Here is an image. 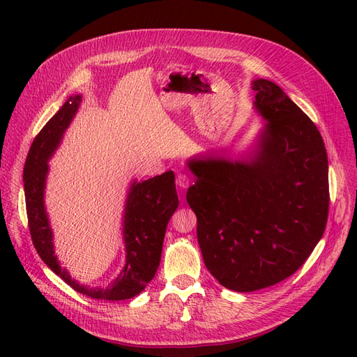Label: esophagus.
<instances>
[{
    "label": "esophagus",
    "mask_w": 357,
    "mask_h": 357,
    "mask_svg": "<svg viewBox=\"0 0 357 357\" xmlns=\"http://www.w3.org/2000/svg\"><path fill=\"white\" fill-rule=\"evenodd\" d=\"M176 183H177V186H178L180 189H186V188H189V185H190V178H189V176H186V174H183V172H180V174H177Z\"/></svg>",
    "instance_id": "obj_1"
}]
</instances>
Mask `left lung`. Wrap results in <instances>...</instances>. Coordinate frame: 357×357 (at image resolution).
Returning a JSON list of instances; mask_svg holds the SVG:
<instances>
[{
    "label": "left lung",
    "instance_id": "left-lung-1",
    "mask_svg": "<svg viewBox=\"0 0 357 357\" xmlns=\"http://www.w3.org/2000/svg\"><path fill=\"white\" fill-rule=\"evenodd\" d=\"M265 119L253 153L198 156L188 204L204 264L226 289L253 291L290 277L314 250L329 213L328 153L317 126L275 83H252Z\"/></svg>",
    "mask_w": 357,
    "mask_h": 357
}]
</instances>
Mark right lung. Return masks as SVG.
I'll use <instances>...</instances> for the list:
<instances>
[{"mask_svg": "<svg viewBox=\"0 0 357 357\" xmlns=\"http://www.w3.org/2000/svg\"><path fill=\"white\" fill-rule=\"evenodd\" d=\"M80 101V95L70 96L31 144L24 167L29 234L43 262L75 291L104 301L129 299L142 294L147 283L152 282L159 266L167 225L178 207L174 172L167 171L144 181L135 180L129 188L123 213L126 264L114 282L107 287L79 284L66 268H61L53 250V235L45 208V188L49 171L47 162L58 149Z\"/></svg>", "mask_w": 357, "mask_h": 357, "instance_id": "right-lung-1", "label": "right lung"}]
</instances>
